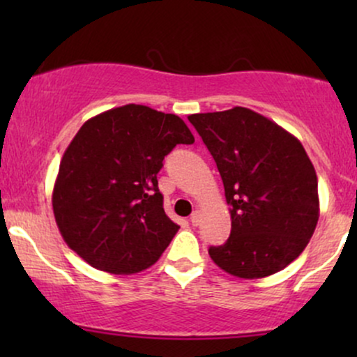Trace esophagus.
<instances>
[{
    "label": "esophagus",
    "mask_w": 357,
    "mask_h": 357,
    "mask_svg": "<svg viewBox=\"0 0 357 357\" xmlns=\"http://www.w3.org/2000/svg\"><path fill=\"white\" fill-rule=\"evenodd\" d=\"M190 221H191L192 227H198V225L202 223V215H199L198 211H195V213H192V215L190 216Z\"/></svg>",
    "instance_id": "34e87169"
}]
</instances>
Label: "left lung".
Listing matches in <instances>:
<instances>
[{
  "mask_svg": "<svg viewBox=\"0 0 357 357\" xmlns=\"http://www.w3.org/2000/svg\"><path fill=\"white\" fill-rule=\"evenodd\" d=\"M230 204L227 243L210 247L221 270L238 278L280 272L304 252L319 220L317 174L304 146L247 107L192 114Z\"/></svg>",
  "mask_w": 357,
  "mask_h": 357,
  "instance_id": "1",
  "label": "left lung"
}]
</instances>
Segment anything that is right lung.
Returning a JSON list of instances; mask_svg holds the SVG:
<instances>
[{"mask_svg": "<svg viewBox=\"0 0 357 357\" xmlns=\"http://www.w3.org/2000/svg\"><path fill=\"white\" fill-rule=\"evenodd\" d=\"M183 119L127 104L89 119L65 149L52 204L65 243L116 275L159 260L179 230L167 218L158 173L176 144H192Z\"/></svg>", "mask_w": 357, "mask_h": 357, "instance_id": "obj_1", "label": "right lung"}]
</instances>
